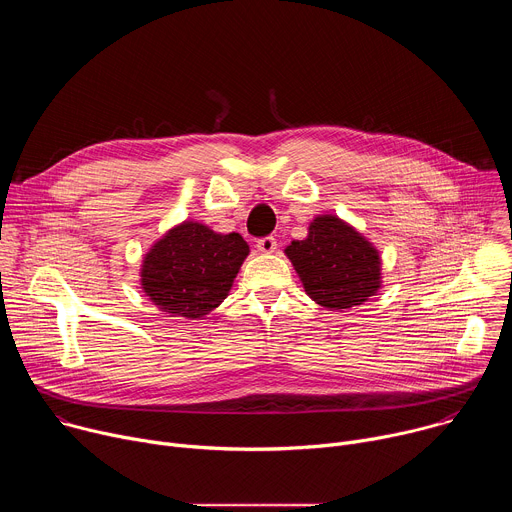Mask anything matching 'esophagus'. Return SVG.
Masks as SVG:
<instances>
[{
    "label": "esophagus",
    "mask_w": 512,
    "mask_h": 512,
    "mask_svg": "<svg viewBox=\"0 0 512 512\" xmlns=\"http://www.w3.org/2000/svg\"><path fill=\"white\" fill-rule=\"evenodd\" d=\"M257 249L261 251V253H273L275 249H277V241L273 239V237H263V239H259L257 241Z\"/></svg>",
    "instance_id": "esophagus-1"
}]
</instances>
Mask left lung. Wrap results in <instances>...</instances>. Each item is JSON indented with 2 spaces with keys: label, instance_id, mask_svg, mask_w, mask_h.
Segmentation results:
<instances>
[{
  "label": "left lung",
  "instance_id": "8db88e82",
  "mask_svg": "<svg viewBox=\"0 0 512 512\" xmlns=\"http://www.w3.org/2000/svg\"><path fill=\"white\" fill-rule=\"evenodd\" d=\"M285 255L306 294L332 312L369 302L383 283L377 247L336 214H318L308 237L291 241Z\"/></svg>",
  "mask_w": 512,
  "mask_h": 512
}]
</instances>
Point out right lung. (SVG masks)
<instances>
[{"mask_svg":"<svg viewBox=\"0 0 512 512\" xmlns=\"http://www.w3.org/2000/svg\"><path fill=\"white\" fill-rule=\"evenodd\" d=\"M247 255L249 245L239 233L223 235L184 221L145 253L141 289L162 312L198 320L229 296Z\"/></svg>","mask_w":512,"mask_h":512,"instance_id":"obj_1","label":"right lung"}]
</instances>
